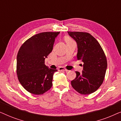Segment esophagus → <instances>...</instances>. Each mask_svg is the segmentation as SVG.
<instances>
[{"mask_svg": "<svg viewBox=\"0 0 121 121\" xmlns=\"http://www.w3.org/2000/svg\"><path fill=\"white\" fill-rule=\"evenodd\" d=\"M58 70L59 71H65V72H67V71H68V70H67V69H66L65 68L62 67L59 68Z\"/></svg>", "mask_w": 121, "mask_h": 121, "instance_id": "1", "label": "esophagus"}]
</instances>
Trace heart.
I'll use <instances>...</instances> for the list:
<instances>
[{
	"instance_id": "b5f03b06",
	"label": "heart",
	"mask_w": 121,
	"mask_h": 121,
	"mask_svg": "<svg viewBox=\"0 0 121 121\" xmlns=\"http://www.w3.org/2000/svg\"><path fill=\"white\" fill-rule=\"evenodd\" d=\"M65 41L66 42H68V41H72L70 39H69V38H65Z\"/></svg>"
}]
</instances>
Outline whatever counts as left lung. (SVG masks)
<instances>
[{
  "label": "left lung",
  "instance_id": "left-lung-1",
  "mask_svg": "<svg viewBox=\"0 0 121 121\" xmlns=\"http://www.w3.org/2000/svg\"><path fill=\"white\" fill-rule=\"evenodd\" d=\"M77 42V59L84 63L82 73L75 72L77 77L71 82L72 87L82 95H89L98 89L103 82L107 63L103 49L90 34L68 32Z\"/></svg>",
  "mask_w": 121,
  "mask_h": 121
}]
</instances>
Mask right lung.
<instances>
[{
    "label": "right lung",
    "instance_id": "add662e5",
    "mask_svg": "<svg viewBox=\"0 0 121 121\" xmlns=\"http://www.w3.org/2000/svg\"><path fill=\"white\" fill-rule=\"evenodd\" d=\"M60 32H45L33 36L21 46L17 56L16 72L20 82L28 92L41 95L52 86L57 69L49 68L44 60L52 52Z\"/></svg>",
    "mask_w": 121,
    "mask_h": 121
}]
</instances>
